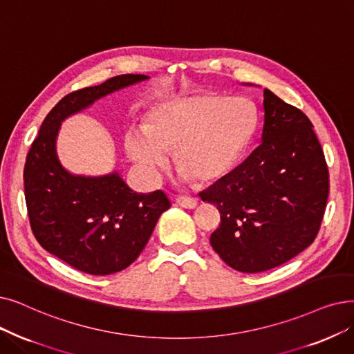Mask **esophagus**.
<instances>
[{
  "label": "esophagus",
  "instance_id": "esophagus-1",
  "mask_svg": "<svg viewBox=\"0 0 354 354\" xmlns=\"http://www.w3.org/2000/svg\"><path fill=\"white\" fill-rule=\"evenodd\" d=\"M176 204L182 208L194 209V208H196L198 201L195 198H191V196H179V198H176Z\"/></svg>",
  "mask_w": 354,
  "mask_h": 354
}]
</instances>
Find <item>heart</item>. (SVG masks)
Here are the masks:
<instances>
[{
  "label": "heart",
  "mask_w": 354,
  "mask_h": 354,
  "mask_svg": "<svg viewBox=\"0 0 354 354\" xmlns=\"http://www.w3.org/2000/svg\"><path fill=\"white\" fill-rule=\"evenodd\" d=\"M257 129L253 104L241 97L192 95L153 105L142 127L124 134V151L156 182L174 153L179 178L208 183L228 175Z\"/></svg>",
  "instance_id": "obj_1"
}]
</instances>
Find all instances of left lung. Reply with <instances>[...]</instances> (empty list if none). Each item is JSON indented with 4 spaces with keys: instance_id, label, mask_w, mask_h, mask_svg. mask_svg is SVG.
Segmentation results:
<instances>
[{
    "instance_id": "8db88e82",
    "label": "left lung",
    "mask_w": 354,
    "mask_h": 354,
    "mask_svg": "<svg viewBox=\"0 0 354 354\" xmlns=\"http://www.w3.org/2000/svg\"><path fill=\"white\" fill-rule=\"evenodd\" d=\"M263 113L262 143L199 194L221 214L212 249L244 273L269 270L308 248L328 198V169L310 118L269 89Z\"/></svg>"
}]
</instances>
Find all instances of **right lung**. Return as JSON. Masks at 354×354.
<instances>
[{
    "mask_svg": "<svg viewBox=\"0 0 354 354\" xmlns=\"http://www.w3.org/2000/svg\"><path fill=\"white\" fill-rule=\"evenodd\" d=\"M146 80L147 75H118L68 94L46 115L27 155L24 192L35 237L44 250L89 274L130 266L171 203L162 191L134 192L117 171L100 176L69 172L57 156V134L68 117Z\"/></svg>",
    "mask_w": 354,
    "mask_h": 354,
    "instance_id": "right-lung-1",
    "label": "right lung"
}]
</instances>
